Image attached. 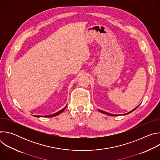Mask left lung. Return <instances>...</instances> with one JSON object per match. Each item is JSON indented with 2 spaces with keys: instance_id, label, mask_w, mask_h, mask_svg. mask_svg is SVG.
Listing matches in <instances>:
<instances>
[{
  "instance_id": "left-lung-1",
  "label": "left lung",
  "mask_w": 160,
  "mask_h": 160,
  "mask_svg": "<svg viewBox=\"0 0 160 160\" xmlns=\"http://www.w3.org/2000/svg\"><path fill=\"white\" fill-rule=\"evenodd\" d=\"M140 105V104H139ZM139 106H137L136 108H135L133 109H132V111H129L128 112H127V113H125V114H123V115H128V114H129V113H130V112H132V111H133L134 110H135L137 108H138V107H139ZM99 111H100L101 112H102V113H104V114H105V115H109V116H112V117H115V116H119L120 115H114V114H111V113H109V112H106V111H102V110H100V109H98Z\"/></svg>"
}]
</instances>
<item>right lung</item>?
<instances>
[{
	"label": "right lung",
	"instance_id": "obj_1",
	"mask_svg": "<svg viewBox=\"0 0 160 160\" xmlns=\"http://www.w3.org/2000/svg\"><path fill=\"white\" fill-rule=\"evenodd\" d=\"M66 106H67V105H66V106H65L64 108H62L61 110H60V111H59L58 112H55V113L52 114V115H47V116H39V115L37 116V115H33V117H45V118H50V117H56V116H58V115H59V114H61V112H62L64 111V109H66Z\"/></svg>",
	"mask_w": 160,
	"mask_h": 160
}]
</instances>
